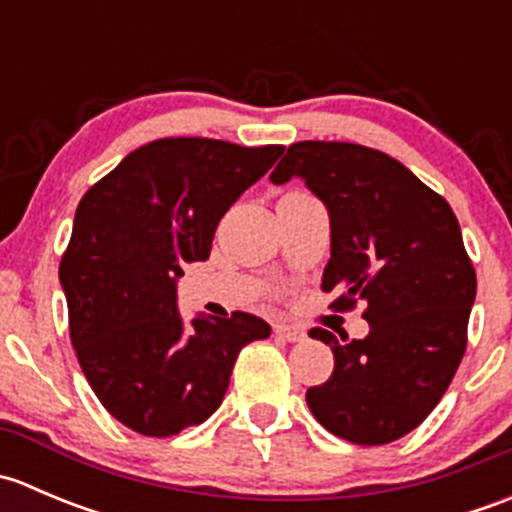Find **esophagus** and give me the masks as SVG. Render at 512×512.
<instances>
[{
	"mask_svg": "<svg viewBox=\"0 0 512 512\" xmlns=\"http://www.w3.org/2000/svg\"><path fill=\"white\" fill-rule=\"evenodd\" d=\"M275 334H277V337H280V339H285V342H289V344L304 342V337H307V334H304V329L292 327V324H277Z\"/></svg>",
	"mask_w": 512,
	"mask_h": 512,
	"instance_id": "34e87169",
	"label": "esophagus"
}]
</instances>
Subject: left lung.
Here are the masks:
<instances>
[{"label":"left lung","mask_w":512,"mask_h":512,"mask_svg":"<svg viewBox=\"0 0 512 512\" xmlns=\"http://www.w3.org/2000/svg\"><path fill=\"white\" fill-rule=\"evenodd\" d=\"M302 178L332 220L322 289L344 312L366 302L369 334L329 344L334 371L307 391L314 418L359 446L414 431L446 394L463 352L476 270L451 205L406 165L356 143L302 141L272 170L275 185Z\"/></svg>","instance_id":"obj_1"}]
</instances>
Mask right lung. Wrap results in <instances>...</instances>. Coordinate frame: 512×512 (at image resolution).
Segmentation results:
<instances>
[{
  "label": "right lung",
  "instance_id": "obj_1",
  "mask_svg": "<svg viewBox=\"0 0 512 512\" xmlns=\"http://www.w3.org/2000/svg\"><path fill=\"white\" fill-rule=\"evenodd\" d=\"M213 138H160L128 153L76 208L59 282L71 344L106 411L143 436L215 414L245 344L270 337L247 312L183 322L178 277L210 257L230 205L282 156Z\"/></svg>",
  "mask_w": 512,
  "mask_h": 512
}]
</instances>
